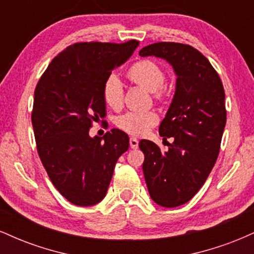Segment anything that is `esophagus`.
<instances>
[{
	"label": "esophagus",
	"mask_w": 254,
	"mask_h": 254,
	"mask_svg": "<svg viewBox=\"0 0 254 254\" xmlns=\"http://www.w3.org/2000/svg\"><path fill=\"white\" fill-rule=\"evenodd\" d=\"M130 147L132 149H137L138 148V141H137V138H135V137H130Z\"/></svg>",
	"instance_id": "esophagus-1"
}]
</instances>
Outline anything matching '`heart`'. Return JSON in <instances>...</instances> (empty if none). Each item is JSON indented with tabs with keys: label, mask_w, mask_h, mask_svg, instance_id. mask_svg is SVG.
<instances>
[{
	"label": "heart",
	"mask_w": 254,
	"mask_h": 254,
	"mask_svg": "<svg viewBox=\"0 0 254 254\" xmlns=\"http://www.w3.org/2000/svg\"><path fill=\"white\" fill-rule=\"evenodd\" d=\"M127 76L132 82L144 87L154 93L155 98L160 97L159 90L166 82L164 69L151 61H141L130 68ZM103 98L105 104L112 110H119L123 105L124 92L123 84L117 75H110L103 87ZM159 121L154 111H129L116 119V125L119 129L131 135H142Z\"/></svg>",
	"instance_id": "obj_1"
}]
</instances>
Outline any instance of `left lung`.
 Here are the masks:
<instances>
[{"label": "left lung", "instance_id": "8db88e82", "mask_svg": "<svg viewBox=\"0 0 254 254\" xmlns=\"http://www.w3.org/2000/svg\"><path fill=\"white\" fill-rule=\"evenodd\" d=\"M168 62L177 75L176 92L159 132L173 137L168 150L142 139L143 174L150 198L165 208L188 203L216 162L226 127L224 89L208 58L190 45L155 43L139 51Z\"/></svg>", "mask_w": 254, "mask_h": 254}]
</instances>
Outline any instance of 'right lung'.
<instances>
[{"label": "right lung", "instance_id": "right-lung-1", "mask_svg": "<svg viewBox=\"0 0 254 254\" xmlns=\"http://www.w3.org/2000/svg\"><path fill=\"white\" fill-rule=\"evenodd\" d=\"M137 46V40L74 44L52 60L36 87L32 125L38 154L55 188L75 205L104 199L116 162L129 149L124 131L90 137L89 129L106 116L105 81Z\"/></svg>", "mask_w": 254, "mask_h": 254}]
</instances>
